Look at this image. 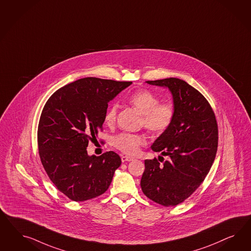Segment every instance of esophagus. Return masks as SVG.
<instances>
[{
  "mask_svg": "<svg viewBox=\"0 0 251 251\" xmlns=\"http://www.w3.org/2000/svg\"><path fill=\"white\" fill-rule=\"evenodd\" d=\"M133 158L132 157H130V156H127V155H122V161L124 163V162H129V161H132Z\"/></svg>",
  "mask_w": 251,
  "mask_h": 251,
  "instance_id": "34e87169",
  "label": "esophagus"
}]
</instances>
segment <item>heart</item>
<instances>
[{
    "label": "heart",
    "instance_id": "1",
    "mask_svg": "<svg viewBox=\"0 0 251 251\" xmlns=\"http://www.w3.org/2000/svg\"><path fill=\"white\" fill-rule=\"evenodd\" d=\"M129 103L138 109L142 116V125L152 134H162L169 129L176 117V106L172 101H163L149 90L133 93ZM119 105L112 104L106 109L104 121L107 126H113L117 121ZM146 145L143 134L122 132L112 138V145L126 154H135L142 146Z\"/></svg>",
    "mask_w": 251,
    "mask_h": 251
}]
</instances>
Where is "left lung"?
<instances>
[{
  "label": "left lung",
  "mask_w": 251,
  "mask_h": 251,
  "mask_svg": "<svg viewBox=\"0 0 251 251\" xmlns=\"http://www.w3.org/2000/svg\"><path fill=\"white\" fill-rule=\"evenodd\" d=\"M146 83L169 88L176 117L171 127L152 145L154 152L167 159L160 156V161L145 160L141 187L152 201L176 206L193 194L213 166L218 147L217 121L208 100L181 79L171 77Z\"/></svg>",
  "instance_id": "1"
}]
</instances>
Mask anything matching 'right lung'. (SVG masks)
Instances as JSON below:
<instances>
[{
  "mask_svg": "<svg viewBox=\"0 0 251 251\" xmlns=\"http://www.w3.org/2000/svg\"><path fill=\"white\" fill-rule=\"evenodd\" d=\"M131 82L86 77L54 92L42 109L38 127V155L54 186L74 201L105 193L118 153L87 154L86 147L103 130L107 103Z\"/></svg>",
  "mask_w": 251,
  "mask_h": 251,
  "instance_id": "add662e5",
  "label": "right lung"
}]
</instances>
